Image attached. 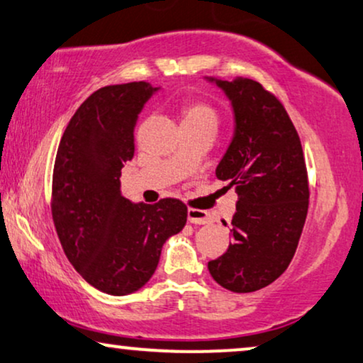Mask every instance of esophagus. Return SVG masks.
<instances>
[{"label":"esophagus","instance_id":"1","mask_svg":"<svg viewBox=\"0 0 363 363\" xmlns=\"http://www.w3.org/2000/svg\"><path fill=\"white\" fill-rule=\"evenodd\" d=\"M186 216H189V222L195 223V225H205V223L212 220L207 210H200V208H189L186 210Z\"/></svg>","mask_w":363,"mask_h":363}]
</instances>
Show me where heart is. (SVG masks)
I'll use <instances>...</instances> for the list:
<instances>
[{
    "label": "heart",
    "mask_w": 363,
    "mask_h": 363,
    "mask_svg": "<svg viewBox=\"0 0 363 363\" xmlns=\"http://www.w3.org/2000/svg\"><path fill=\"white\" fill-rule=\"evenodd\" d=\"M182 123L210 124V126L217 128L218 114L216 107L207 104V102H189V104L183 106L182 109Z\"/></svg>",
    "instance_id": "b5f03b06"
}]
</instances>
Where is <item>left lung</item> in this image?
I'll return each instance as SVG.
<instances>
[{"mask_svg": "<svg viewBox=\"0 0 363 363\" xmlns=\"http://www.w3.org/2000/svg\"><path fill=\"white\" fill-rule=\"evenodd\" d=\"M205 80L232 106L234 136L216 174L239 195L232 242L208 262V271L222 288L252 293L283 274L296 252L310 199L305 156L283 104L261 84L244 77Z\"/></svg>", "mask_w": 363, "mask_h": 363, "instance_id": "left-lung-1", "label": "left lung"}]
</instances>
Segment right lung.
<instances>
[{"mask_svg": "<svg viewBox=\"0 0 363 363\" xmlns=\"http://www.w3.org/2000/svg\"><path fill=\"white\" fill-rule=\"evenodd\" d=\"M158 91L147 82L99 89L75 111L57 150L52 216L58 239L75 271L113 296L141 289L163 244L186 223L180 200L134 203L121 191L138 116Z\"/></svg>", "mask_w": 363, "mask_h": 363, "instance_id": "obj_1", "label": "right lung"}]
</instances>
